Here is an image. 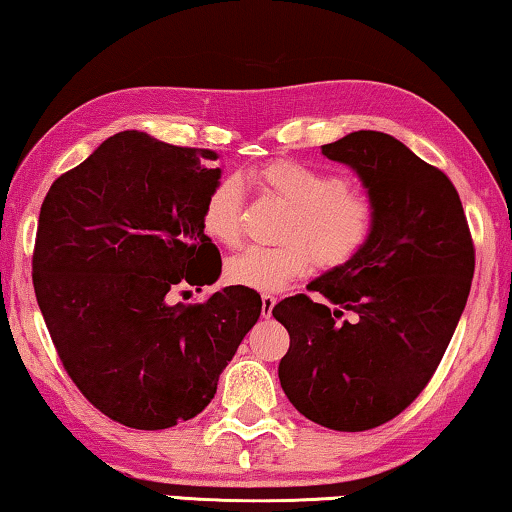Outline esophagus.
Here are the masks:
<instances>
[{
    "label": "esophagus",
    "mask_w": 512,
    "mask_h": 512,
    "mask_svg": "<svg viewBox=\"0 0 512 512\" xmlns=\"http://www.w3.org/2000/svg\"><path fill=\"white\" fill-rule=\"evenodd\" d=\"M261 304H263V306H261L263 318H270L274 304H277V300H274V297H272L270 293H263V295H261Z\"/></svg>",
    "instance_id": "34e87169"
}]
</instances>
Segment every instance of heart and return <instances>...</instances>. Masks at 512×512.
<instances>
[{
    "mask_svg": "<svg viewBox=\"0 0 512 512\" xmlns=\"http://www.w3.org/2000/svg\"><path fill=\"white\" fill-rule=\"evenodd\" d=\"M267 194L286 201L290 212L281 224V242L249 245L226 261L233 283L258 290H279L313 265L338 267L366 247L375 226V203L364 190L334 171L297 160H274L254 174ZM245 192L238 178H219L201 208L206 235L224 247L242 238Z\"/></svg>",
    "mask_w": 512,
    "mask_h": 512,
    "instance_id": "b5f03b06",
    "label": "heart"
}]
</instances>
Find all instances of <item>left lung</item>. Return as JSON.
Instances as JSON below:
<instances>
[{
	"mask_svg": "<svg viewBox=\"0 0 512 512\" xmlns=\"http://www.w3.org/2000/svg\"><path fill=\"white\" fill-rule=\"evenodd\" d=\"M322 155L357 171L375 226L352 261L313 279L322 300L295 295L272 309L290 334L281 389L320 426H382L426 389L465 311L474 242L458 190L403 141L350 132ZM343 310L357 323H338Z\"/></svg>",
	"mask_w": 512,
	"mask_h": 512,
	"instance_id": "obj_1",
	"label": "left lung"
}]
</instances>
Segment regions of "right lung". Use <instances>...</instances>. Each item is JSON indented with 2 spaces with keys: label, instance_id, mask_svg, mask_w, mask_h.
Here are the masks:
<instances>
[{
  "label": "right lung",
  "instance_id": "right-lung-1",
  "mask_svg": "<svg viewBox=\"0 0 512 512\" xmlns=\"http://www.w3.org/2000/svg\"><path fill=\"white\" fill-rule=\"evenodd\" d=\"M217 157L125 130L54 180L41 206L31 277L47 332L84 398L128 428L206 410L261 316V295L245 286L171 302L222 272L201 226Z\"/></svg>",
  "mask_w": 512,
  "mask_h": 512
}]
</instances>
